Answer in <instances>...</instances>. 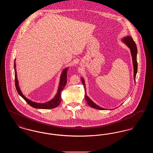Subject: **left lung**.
<instances>
[{
	"label": "left lung",
	"mask_w": 153,
	"mask_h": 153,
	"mask_svg": "<svg viewBox=\"0 0 153 153\" xmlns=\"http://www.w3.org/2000/svg\"><path fill=\"white\" fill-rule=\"evenodd\" d=\"M122 41L123 42L124 44H126L127 47L130 49L131 51V56H132V64H133V68H134V79L135 82V77H136V74L137 73V70H138V64H137V48L136 46V44L134 40L132 39V37L130 36H125L122 39ZM81 81L84 86L85 90L86 91V87H85V81L82 77H81ZM87 92H85V99L87 102L88 104L91 106V107L95 108V109H100V110H104V108H102L101 107L99 106L96 104H95L94 102L91 100L90 98L87 95Z\"/></svg>",
	"instance_id": "left-lung-1"
}]
</instances>
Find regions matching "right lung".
Instances as JSON below:
<instances>
[{
  "mask_svg": "<svg viewBox=\"0 0 153 153\" xmlns=\"http://www.w3.org/2000/svg\"><path fill=\"white\" fill-rule=\"evenodd\" d=\"M14 71H15V87L17 92H18L19 95H20L22 98L27 102L30 105L33 107V108H38V109H52L56 107H57L58 105L59 104L61 99V91L64 89V87L65 86L66 82H67V72L69 67L65 68L62 71V73L61 74L60 78H59V85H58V89H57V92L55 95V96L50 101L46 102H43V103H40V102H33L31 100L27 99L26 96H25L23 94H22V91L19 87V82H18V80L17 77V72H16V63H15V59L14 61Z\"/></svg>",
  "mask_w": 153,
  "mask_h": 153,
  "instance_id": "right-lung-1",
  "label": "right lung"
}]
</instances>
